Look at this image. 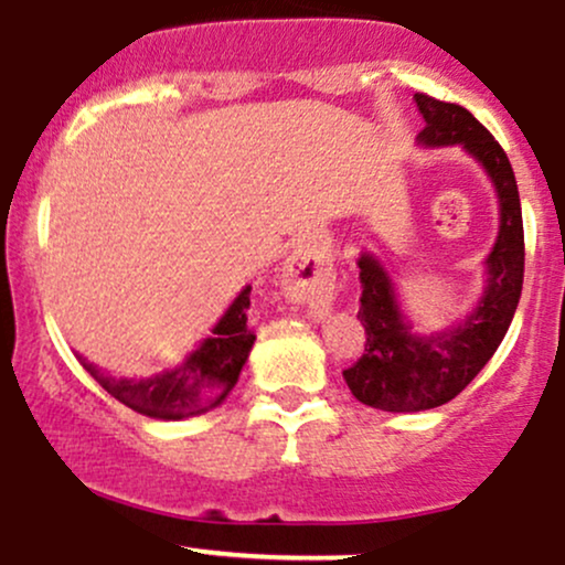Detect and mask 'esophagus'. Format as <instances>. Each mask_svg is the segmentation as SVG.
Listing matches in <instances>:
<instances>
[{
    "mask_svg": "<svg viewBox=\"0 0 565 565\" xmlns=\"http://www.w3.org/2000/svg\"><path fill=\"white\" fill-rule=\"evenodd\" d=\"M284 287L297 300L327 305L334 295L332 263L310 246H297L284 265Z\"/></svg>",
    "mask_w": 565,
    "mask_h": 565,
    "instance_id": "obj_1",
    "label": "esophagus"
}]
</instances>
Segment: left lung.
Returning a JSON list of instances; mask_svg holds the SVG:
<instances>
[{
	"label": "left lung",
	"mask_w": 565,
	"mask_h": 565,
	"mask_svg": "<svg viewBox=\"0 0 565 565\" xmlns=\"http://www.w3.org/2000/svg\"><path fill=\"white\" fill-rule=\"evenodd\" d=\"M425 129L419 146H462L483 167L499 199V233L486 257V291L478 308L454 329L414 334L401 313L387 270L372 255L359 257L361 308L366 329L364 355L342 372L361 404L382 412H425L449 404L476 380L508 334L523 289V215L515 172L494 135L457 103L417 93Z\"/></svg>",
	"instance_id": "left-lung-1"
}]
</instances>
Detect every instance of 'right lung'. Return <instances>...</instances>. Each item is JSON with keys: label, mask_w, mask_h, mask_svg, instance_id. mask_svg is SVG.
I'll use <instances>...</instances> for the list:
<instances>
[{"label": "right lung", "mask_w": 565, "mask_h": 565, "mask_svg": "<svg viewBox=\"0 0 565 565\" xmlns=\"http://www.w3.org/2000/svg\"><path fill=\"white\" fill-rule=\"evenodd\" d=\"M249 291L252 287L238 291L236 300L212 329V337H206L191 355H185L183 364L170 372L146 380H116L79 355L82 366L100 382L103 391L146 417L185 419L210 412L223 404L225 395L233 391L255 345V332L246 327Z\"/></svg>", "instance_id": "1"}]
</instances>
